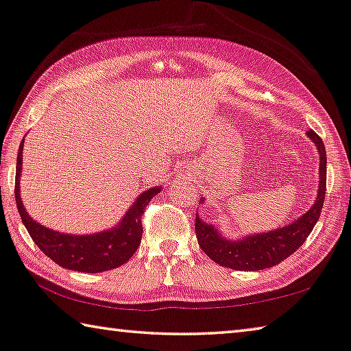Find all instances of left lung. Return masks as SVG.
Returning <instances> with one entry per match:
<instances>
[{
	"instance_id": "8db88e82",
	"label": "left lung",
	"mask_w": 351,
	"mask_h": 351,
	"mask_svg": "<svg viewBox=\"0 0 351 351\" xmlns=\"http://www.w3.org/2000/svg\"><path fill=\"white\" fill-rule=\"evenodd\" d=\"M310 139L317 148L319 153V184L316 199L304 215L280 228L266 230V232H254L240 235L239 239L226 237L218 224L204 221L197 213L195 218V232L207 257L212 258L219 266L237 269V271H260L271 268L288 258L304 245L308 235L316 226L320 210L324 206L325 186H326V152L322 139L310 130L306 132ZM204 197L199 198V203L204 204Z\"/></svg>"
}]
</instances>
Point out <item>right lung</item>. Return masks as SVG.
Instances as JSON below:
<instances>
[{
	"mask_svg": "<svg viewBox=\"0 0 351 351\" xmlns=\"http://www.w3.org/2000/svg\"><path fill=\"white\" fill-rule=\"evenodd\" d=\"M23 147L16 156L15 175V199L21 215V221L32 237L35 245L47 257L54 260L62 268L79 272H104L119 268L133 257L141 245L142 224L141 217L150 199L161 192V186L147 189L139 193L116 226L93 234H66L49 229L29 215L21 199V170H23Z\"/></svg>",
	"mask_w": 351,
	"mask_h": 351,
	"instance_id": "obj_1",
	"label": "right lung"
}]
</instances>
